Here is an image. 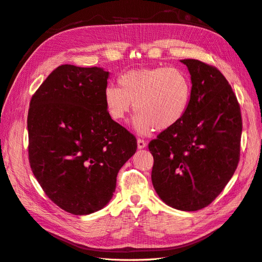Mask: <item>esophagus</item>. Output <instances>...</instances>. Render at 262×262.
<instances>
[{"instance_id":"34e87169","label":"esophagus","mask_w":262,"mask_h":262,"mask_svg":"<svg viewBox=\"0 0 262 262\" xmlns=\"http://www.w3.org/2000/svg\"><path fill=\"white\" fill-rule=\"evenodd\" d=\"M144 147H146V141L142 140V139H138V148L142 149Z\"/></svg>"}]
</instances>
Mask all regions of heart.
Returning a JSON list of instances; mask_svg holds the SVG:
<instances>
[{
    "instance_id": "obj_1",
    "label": "heart",
    "mask_w": 262,
    "mask_h": 262,
    "mask_svg": "<svg viewBox=\"0 0 262 262\" xmlns=\"http://www.w3.org/2000/svg\"><path fill=\"white\" fill-rule=\"evenodd\" d=\"M119 87L108 84L104 102L109 117L124 122L131 112L139 113L133 126L141 136L177 125L188 112L192 97L189 75L179 68H149L128 71L118 78Z\"/></svg>"
}]
</instances>
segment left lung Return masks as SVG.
<instances>
[{"instance_id":"obj_1","label":"left lung","mask_w":262,"mask_h":262,"mask_svg":"<svg viewBox=\"0 0 262 262\" xmlns=\"http://www.w3.org/2000/svg\"><path fill=\"white\" fill-rule=\"evenodd\" d=\"M180 62L191 75L192 97L182 120L149 142L152 182L169 207L198 211L208 207L233 177L243 122L232 87L216 68L194 59Z\"/></svg>"}]
</instances>
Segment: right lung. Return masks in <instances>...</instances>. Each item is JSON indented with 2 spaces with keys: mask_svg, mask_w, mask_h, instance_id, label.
<instances>
[{
  "mask_svg": "<svg viewBox=\"0 0 262 262\" xmlns=\"http://www.w3.org/2000/svg\"><path fill=\"white\" fill-rule=\"evenodd\" d=\"M102 68L60 66L31 97L27 128L31 170L45 193L74 215L99 211L137 139L109 117Z\"/></svg>",
  "mask_w": 262,
  "mask_h": 262,
  "instance_id": "right-lung-1",
  "label": "right lung"
}]
</instances>
